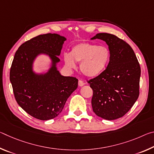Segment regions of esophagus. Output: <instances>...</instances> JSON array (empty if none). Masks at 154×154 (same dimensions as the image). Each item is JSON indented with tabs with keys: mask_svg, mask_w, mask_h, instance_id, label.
Returning <instances> with one entry per match:
<instances>
[{
	"mask_svg": "<svg viewBox=\"0 0 154 154\" xmlns=\"http://www.w3.org/2000/svg\"><path fill=\"white\" fill-rule=\"evenodd\" d=\"M78 84H79V86H81V87H82V86H83V85L85 84V83H84V82H83L82 80L79 79V82H78Z\"/></svg>",
	"mask_w": 154,
	"mask_h": 154,
	"instance_id": "34e87169",
	"label": "esophagus"
}]
</instances>
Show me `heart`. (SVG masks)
<instances>
[{
  "instance_id": "obj_1",
  "label": "heart",
  "mask_w": 154,
  "mask_h": 154,
  "mask_svg": "<svg viewBox=\"0 0 154 154\" xmlns=\"http://www.w3.org/2000/svg\"><path fill=\"white\" fill-rule=\"evenodd\" d=\"M110 60V51L105 46L90 43H82L72 47L71 53L64 54L66 66L75 69V61L80 62L79 69L88 77H95L105 71Z\"/></svg>"
}]
</instances>
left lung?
Masks as SVG:
<instances>
[{"label":"left lung","instance_id":"1","mask_svg":"<svg viewBox=\"0 0 154 154\" xmlns=\"http://www.w3.org/2000/svg\"><path fill=\"white\" fill-rule=\"evenodd\" d=\"M105 41L110 51L106 69L88 81L93 90L92 106L96 116L107 120L123 117L139 95L140 67L133 49L126 41L109 33L91 39Z\"/></svg>","mask_w":154,"mask_h":154}]
</instances>
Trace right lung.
I'll return each mask as SVG.
<instances>
[{
  "instance_id": "1",
  "label": "right lung",
  "mask_w": 154,
  "mask_h": 154,
  "mask_svg": "<svg viewBox=\"0 0 154 154\" xmlns=\"http://www.w3.org/2000/svg\"><path fill=\"white\" fill-rule=\"evenodd\" d=\"M66 40L58 34L35 36L20 46L12 62L10 82L15 100L27 113L40 120L58 116L78 86L77 78L62 76L57 70L58 56ZM41 53L50 56L52 66L46 74H36L32 64Z\"/></svg>"
}]
</instances>
